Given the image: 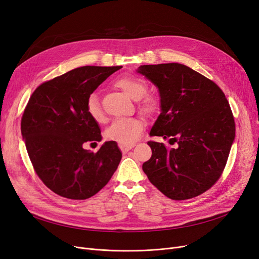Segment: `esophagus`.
Masks as SVG:
<instances>
[{"instance_id":"34e87169","label":"esophagus","mask_w":259,"mask_h":259,"mask_svg":"<svg viewBox=\"0 0 259 259\" xmlns=\"http://www.w3.org/2000/svg\"><path fill=\"white\" fill-rule=\"evenodd\" d=\"M133 147H135V145H133V144L132 145H121V144H119V148L123 152V154H126V152H128Z\"/></svg>"}]
</instances>
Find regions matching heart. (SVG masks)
I'll return each instance as SVG.
<instances>
[{"label":"heart","mask_w":259,"mask_h":259,"mask_svg":"<svg viewBox=\"0 0 259 259\" xmlns=\"http://www.w3.org/2000/svg\"><path fill=\"white\" fill-rule=\"evenodd\" d=\"M115 85L120 89L124 94L128 95L133 100H141L147 93V84L144 80L137 76H122L115 82ZM159 101L148 96L145 97L141 104V110L148 116L155 115L159 112ZM86 112L92 119L97 122L104 121V112L100 104L98 96L92 94L86 102ZM145 122L139 117L120 118L113 121V123L105 131V137L108 140L115 141L121 145H132L136 143L141 133L144 130Z\"/></svg>","instance_id":"1"}]
</instances>
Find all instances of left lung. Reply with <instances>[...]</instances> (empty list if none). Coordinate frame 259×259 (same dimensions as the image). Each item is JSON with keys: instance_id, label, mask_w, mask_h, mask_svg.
Instances as JSON below:
<instances>
[{"instance_id": "obj_1", "label": "left lung", "mask_w": 259, "mask_h": 259, "mask_svg": "<svg viewBox=\"0 0 259 259\" xmlns=\"http://www.w3.org/2000/svg\"><path fill=\"white\" fill-rule=\"evenodd\" d=\"M137 72L154 83L160 95L161 113L149 135L176 143L167 149L148 142L152 155L143 170L171 199L204 193L221 176L235 140L234 116L224 93L183 64L142 65Z\"/></svg>"}]
</instances>
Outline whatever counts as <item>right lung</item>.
Masks as SVG:
<instances>
[{
    "label": "right lung",
    "instance_id": "right-lung-1",
    "mask_svg": "<svg viewBox=\"0 0 259 259\" xmlns=\"http://www.w3.org/2000/svg\"><path fill=\"white\" fill-rule=\"evenodd\" d=\"M121 66H83L38 86L27 102L21 133L36 174L54 193L90 198L109 183L121 160L117 143L97 152L86 142L101 141L97 121L86 112L96 89Z\"/></svg>",
    "mask_w": 259,
    "mask_h": 259
}]
</instances>
